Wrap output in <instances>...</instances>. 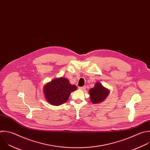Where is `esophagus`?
Here are the masks:
<instances>
[{
  "instance_id": "1",
  "label": "esophagus",
  "mask_w": 150,
  "mask_h": 150,
  "mask_svg": "<svg viewBox=\"0 0 150 150\" xmlns=\"http://www.w3.org/2000/svg\"><path fill=\"white\" fill-rule=\"evenodd\" d=\"M78 88L81 90H84V89H85L86 88H85V86H79Z\"/></svg>"
}]
</instances>
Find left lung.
Returning a JSON list of instances; mask_svg holds the SVG:
<instances>
[{"instance_id": "left-lung-1", "label": "left lung", "mask_w": 150, "mask_h": 150, "mask_svg": "<svg viewBox=\"0 0 150 150\" xmlns=\"http://www.w3.org/2000/svg\"><path fill=\"white\" fill-rule=\"evenodd\" d=\"M109 90L104 88L102 84L97 82L95 86L89 90L91 101L93 104L103 102L109 94Z\"/></svg>"}]
</instances>
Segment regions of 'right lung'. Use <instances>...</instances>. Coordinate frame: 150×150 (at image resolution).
<instances>
[{"label": "right lung", "instance_id": "add662e5", "mask_svg": "<svg viewBox=\"0 0 150 150\" xmlns=\"http://www.w3.org/2000/svg\"><path fill=\"white\" fill-rule=\"evenodd\" d=\"M76 89V86L71 85L68 79L59 78L52 80L44 86V93L49 103L58 106L66 103L71 93Z\"/></svg>", "mask_w": 150, "mask_h": 150}]
</instances>
